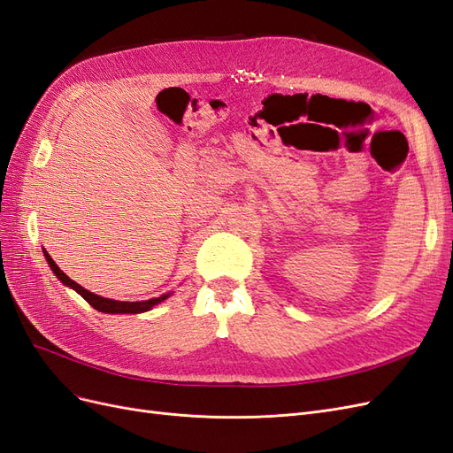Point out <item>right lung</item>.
<instances>
[{"label": "right lung", "mask_w": 453, "mask_h": 453, "mask_svg": "<svg viewBox=\"0 0 453 453\" xmlns=\"http://www.w3.org/2000/svg\"><path fill=\"white\" fill-rule=\"evenodd\" d=\"M45 258H47L49 266L52 268V272L57 273V278H58L64 285L72 287V289H73V291H77L81 296H83L94 310L104 311V313H142V311H147V310H150L153 306L160 304L162 300H166V298H168V295H162V296H158V298L143 300V303H122V300L104 298V296H98V295H94V293H90V291L83 289V287H81L77 281H73V280L67 278L65 273L58 268V265L54 263V260L50 258V255H49L47 251H45Z\"/></svg>", "instance_id": "obj_1"}]
</instances>
